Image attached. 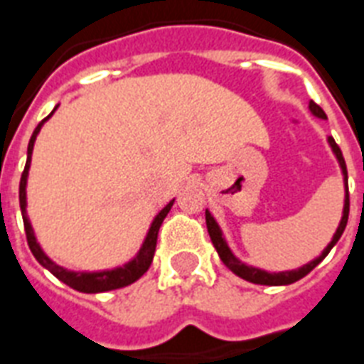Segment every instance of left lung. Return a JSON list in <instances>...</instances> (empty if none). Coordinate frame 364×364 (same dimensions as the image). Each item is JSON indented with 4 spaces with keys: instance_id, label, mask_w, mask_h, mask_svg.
Wrapping results in <instances>:
<instances>
[{
    "instance_id": "obj_1",
    "label": "left lung",
    "mask_w": 364,
    "mask_h": 364,
    "mask_svg": "<svg viewBox=\"0 0 364 364\" xmlns=\"http://www.w3.org/2000/svg\"><path fill=\"white\" fill-rule=\"evenodd\" d=\"M309 112L315 115V117H319V119H326L325 112L321 109V106L311 100L309 102ZM326 142L331 146L332 154L336 157L338 165H340V171H342V176H343V190H346V196H343V210H342V218H340V224H338L336 232L332 235L331 243L326 245L325 250L321 252L315 260L308 262V264H304L302 267H298V269H289V272H266V269H262V267H255V266H249V264H245L237 258V256L233 255L232 249H230V245H228L226 237H224V233H222V228L218 226V222L214 218L210 210H205V220H207V230H208V235H210V241H213L214 249L220 256V260L226 264L228 269H232L237 277L245 279V281H249V283H255V284H267V287H279V284H290V283H296L300 281L302 277H306L311 269H314L319 262H323L331 249L334 245L338 243V239L342 237L343 230H346V224H348V216H349V193H348V168H346V161H343V156H342V150L338 148V144L334 142V138L328 136L326 138Z\"/></svg>"
}]
</instances>
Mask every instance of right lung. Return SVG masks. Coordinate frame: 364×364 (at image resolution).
Listing matches in <instances>:
<instances>
[{"label": "right lung", "instance_id": "obj_1", "mask_svg": "<svg viewBox=\"0 0 364 364\" xmlns=\"http://www.w3.org/2000/svg\"><path fill=\"white\" fill-rule=\"evenodd\" d=\"M58 104L55 106V109L50 112L47 117H45L33 131L30 142H28V157H26V167H24V173H22L21 178V188H18V199H21V210H22V220H24V230H26V239L28 245H30V250L32 255L36 256V260L41 264V266L55 275L56 279H60L62 283L72 287L74 290H80V292H87V294H97V292H108V290L121 289V287H127V284L134 283L136 279H140L144 273L148 272L151 260H154V252H156L157 245V233H159V228H161L165 216L168 214L171 207H173V201H168L165 207L156 214V218L151 220L150 228H148V233L144 237L140 249L131 260L121 264V266L108 267V269H97V272H74V269H68L64 266H58L53 258L45 255V250L41 249V245L38 243V237H36V232H33L32 222H30V216H28V199H26V186H28V174H30V165H32V151L33 144H36V138H38L41 127L45 125V121L50 119V115L55 114Z\"/></svg>", "mask_w": 364, "mask_h": 364}]
</instances>
